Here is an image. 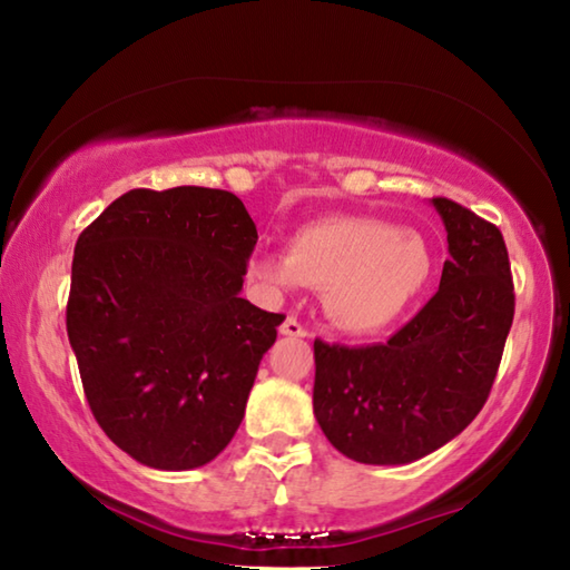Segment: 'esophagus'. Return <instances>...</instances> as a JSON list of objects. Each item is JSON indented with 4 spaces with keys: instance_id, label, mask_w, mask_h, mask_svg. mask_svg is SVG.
I'll return each instance as SVG.
<instances>
[{
    "instance_id": "obj_1",
    "label": "esophagus",
    "mask_w": 570,
    "mask_h": 570,
    "mask_svg": "<svg viewBox=\"0 0 570 570\" xmlns=\"http://www.w3.org/2000/svg\"><path fill=\"white\" fill-rule=\"evenodd\" d=\"M278 334L294 336V340H302V336H306V330L294 320V316H286V320L282 322V326H278Z\"/></svg>"
}]
</instances>
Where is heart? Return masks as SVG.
I'll list each match as a JSON object with an SVG mask.
<instances>
[{
  "label": "heart",
  "mask_w": 570,
  "mask_h": 570,
  "mask_svg": "<svg viewBox=\"0 0 570 570\" xmlns=\"http://www.w3.org/2000/svg\"><path fill=\"white\" fill-rule=\"evenodd\" d=\"M435 258L414 230L372 216L308 220L288 236L286 254L254 250L248 276L272 296L322 288L336 330L370 336L392 326L428 288Z\"/></svg>",
  "instance_id": "obj_1"
}]
</instances>
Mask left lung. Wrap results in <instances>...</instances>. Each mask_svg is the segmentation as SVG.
<instances>
[{"label": "left lung", "mask_w": 570, "mask_h": 570, "mask_svg": "<svg viewBox=\"0 0 570 570\" xmlns=\"http://www.w3.org/2000/svg\"><path fill=\"white\" fill-rule=\"evenodd\" d=\"M450 258L438 294L384 344L314 342V417L364 465H407L478 417L513 324L503 234L455 200L432 198Z\"/></svg>", "instance_id": "left-lung-1"}]
</instances>
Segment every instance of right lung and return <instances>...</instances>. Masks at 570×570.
<instances>
[{"mask_svg":"<svg viewBox=\"0 0 570 570\" xmlns=\"http://www.w3.org/2000/svg\"><path fill=\"white\" fill-rule=\"evenodd\" d=\"M256 224L234 193L135 188L82 230L67 336L85 397L140 465L193 470L236 435L282 314L240 298Z\"/></svg>","mask_w":570,"mask_h":570,"instance_id":"add662e5","label":"right lung"}]
</instances>
